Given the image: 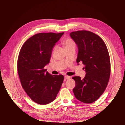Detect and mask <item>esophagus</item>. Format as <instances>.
<instances>
[{
    "mask_svg": "<svg viewBox=\"0 0 125 125\" xmlns=\"http://www.w3.org/2000/svg\"><path fill=\"white\" fill-rule=\"evenodd\" d=\"M64 78L66 79H69L71 78V77L70 76H64Z\"/></svg>",
    "mask_w": 125,
    "mask_h": 125,
    "instance_id": "esophagus-1",
    "label": "esophagus"
}]
</instances>
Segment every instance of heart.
Here are the masks:
<instances>
[{
	"instance_id": "obj_1",
	"label": "heart",
	"mask_w": 125,
	"mask_h": 125,
	"mask_svg": "<svg viewBox=\"0 0 125 125\" xmlns=\"http://www.w3.org/2000/svg\"><path fill=\"white\" fill-rule=\"evenodd\" d=\"M64 46L65 49L71 48H75V43L74 41L71 39H67L64 41Z\"/></svg>"
}]
</instances>
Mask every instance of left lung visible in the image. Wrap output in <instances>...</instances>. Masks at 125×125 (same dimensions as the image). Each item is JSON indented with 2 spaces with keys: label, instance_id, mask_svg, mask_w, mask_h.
<instances>
[{
  "label": "left lung",
  "instance_id": "1",
  "mask_svg": "<svg viewBox=\"0 0 125 125\" xmlns=\"http://www.w3.org/2000/svg\"><path fill=\"white\" fill-rule=\"evenodd\" d=\"M78 47L77 62L85 65L86 75L81 79L73 77L76 86L73 89L75 97L84 103L94 102L104 92L111 73L109 54L105 42L91 31H78L70 34Z\"/></svg>",
  "mask_w": 125,
  "mask_h": 125
}]
</instances>
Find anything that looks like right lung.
I'll return each instance as SVG.
<instances>
[{"mask_svg":"<svg viewBox=\"0 0 125 125\" xmlns=\"http://www.w3.org/2000/svg\"><path fill=\"white\" fill-rule=\"evenodd\" d=\"M63 34H35L20 50L17 69L21 84L31 99L39 104L54 101L64 80L62 75H52L44 69L50 62L53 47Z\"/></svg>","mask_w":125,"mask_h":125,"instance_id":"1","label":"right lung"}]
</instances>
